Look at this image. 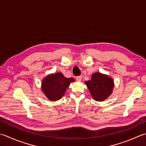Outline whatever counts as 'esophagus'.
<instances>
[{"mask_svg":"<svg viewBox=\"0 0 146 146\" xmlns=\"http://www.w3.org/2000/svg\"><path fill=\"white\" fill-rule=\"evenodd\" d=\"M76 80L77 81H81L82 80V76H76Z\"/></svg>","mask_w":146,"mask_h":146,"instance_id":"1","label":"esophagus"}]
</instances>
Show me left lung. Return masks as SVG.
<instances>
[{"instance_id":"1","label":"left lung","mask_w":146,"mask_h":146,"mask_svg":"<svg viewBox=\"0 0 146 146\" xmlns=\"http://www.w3.org/2000/svg\"><path fill=\"white\" fill-rule=\"evenodd\" d=\"M92 98L96 101H103L112 94L115 83L113 79L106 74L96 72L90 81L85 82Z\"/></svg>"}]
</instances>
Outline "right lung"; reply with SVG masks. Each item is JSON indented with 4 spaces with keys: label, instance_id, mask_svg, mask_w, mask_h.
Instances as JSON below:
<instances>
[{
    "label": "right lung",
    "instance_id": "obj_1",
    "mask_svg": "<svg viewBox=\"0 0 146 146\" xmlns=\"http://www.w3.org/2000/svg\"><path fill=\"white\" fill-rule=\"evenodd\" d=\"M75 81L73 78L65 77L62 73H51L42 80L41 89L48 100L56 101L64 96L67 88Z\"/></svg>",
    "mask_w": 146,
    "mask_h": 146
}]
</instances>
